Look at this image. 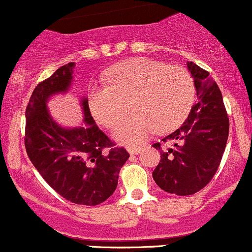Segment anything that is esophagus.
I'll list each match as a JSON object with an SVG mask.
<instances>
[{
	"mask_svg": "<svg viewBox=\"0 0 252 252\" xmlns=\"http://www.w3.org/2000/svg\"><path fill=\"white\" fill-rule=\"evenodd\" d=\"M141 150H142V146H135V145L127 146V151L130 154H132V155H135V154H139Z\"/></svg>",
	"mask_w": 252,
	"mask_h": 252,
	"instance_id": "obj_1",
	"label": "esophagus"
}]
</instances>
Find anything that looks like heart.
<instances>
[{
  "label": "heart",
  "instance_id": "obj_1",
  "mask_svg": "<svg viewBox=\"0 0 252 252\" xmlns=\"http://www.w3.org/2000/svg\"><path fill=\"white\" fill-rule=\"evenodd\" d=\"M106 77L108 84L88 87V107L95 121L113 128L131 103L136 112L116 130L121 141H141L157 127L161 132L178 127L194 103V81L183 66L133 58L111 68Z\"/></svg>",
  "mask_w": 252,
  "mask_h": 252
}]
</instances>
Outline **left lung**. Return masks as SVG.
Segmentation results:
<instances>
[{
    "mask_svg": "<svg viewBox=\"0 0 252 252\" xmlns=\"http://www.w3.org/2000/svg\"><path fill=\"white\" fill-rule=\"evenodd\" d=\"M187 66L194 78L197 101L184 124L161 140L173 142V146L161 150L160 142L154 144L161 158L153 173L154 180L162 190L177 195L194 194L212 180L230 131L217 83L193 62H188Z\"/></svg>",
    "mask_w": 252,
    "mask_h": 252,
    "instance_id": "left-lung-1",
    "label": "left lung"
}]
</instances>
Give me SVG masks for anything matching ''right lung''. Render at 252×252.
Wrapping results in <instances>:
<instances>
[{"mask_svg": "<svg viewBox=\"0 0 252 252\" xmlns=\"http://www.w3.org/2000/svg\"><path fill=\"white\" fill-rule=\"evenodd\" d=\"M74 63H68L35 87L26 107L25 148L46 183L66 201L97 206L113 194L130 154L95 125L88 99H82L86 125L64 128L46 108L49 97L68 91Z\"/></svg>", "mask_w": 252, "mask_h": 252, "instance_id": "1", "label": "right lung"}]
</instances>
